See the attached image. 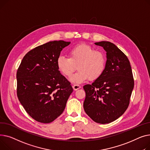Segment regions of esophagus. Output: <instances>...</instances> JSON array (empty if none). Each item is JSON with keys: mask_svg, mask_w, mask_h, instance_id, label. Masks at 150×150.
Masks as SVG:
<instances>
[{"mask_svg": "<svg viewBox=\"0 0 150 150\" xmlns=\"http://www.w3.org/2000/svg\"><path fill=\"white\" fill-rule=\"evenodd\" d=\"M73 88L74 90L76 91V90H77L78 89L81 88V86L80 85H77V84H74V85H73Z\"/></svg>", "mask_w": 150, "mask_h": 150, "instance_id": "obj_1", "label": "esophagus"}]
</instances>
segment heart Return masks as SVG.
Masks as SVG:
<instances>
[{"label": "heart", "mask_w": 150, "mask_h": 150, "mask_svg": "<svg viewBox=\"0 0 150 150\" xmlns=\"http://www.w3.org/2000/svg\"><path fill=\"white\" fill-rule=\"evenodd\" d=\"M69 57L60 56L56 65L59 71L65 76L69 77L78 68L70 81L75 83H81L89 79L94 80L103 73L106 67V57L100 50L86 44H79L70 49Z\"/></svg>", "instance_id": "heart-1"}]
</instances>
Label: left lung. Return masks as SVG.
<instances>
[{"label": "left lung", "instance_id": "left-lung-1", "mask_svg": "<svg viewBox=\"0 0 150 150\" xmlns=\"http://www.w3.org/2000/svg\"><path fill=\"white\" fill-rule=\"evenodd\" d=\"M107 52L106 67L91 85L83 86V108L93 120L105 124L118 119L128 107L134 79L127 56L114 43H95Z\"/></svg>", "mask_w": 150, "mask_h": 150}]
</instances>
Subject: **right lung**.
<instances>
[{
	"mask_svg": "<svg viewBox=\"0 0 150 150\" xmlns=\"http://www.w3.org/2000/svg\"><path fill=\"white\" fill-rule=\"evenodd\" d=\"M70 43L54 40L36 47L25 54L17 69V98L38 122L48 124L57 118L73 91L56 65L60 51Z\"/></svg>",
	"mask_w": 150,
	"mask_h": 150,
	"instance_id": "right-lung-1",
	"label": "right lung"
}]
</instances>
